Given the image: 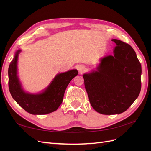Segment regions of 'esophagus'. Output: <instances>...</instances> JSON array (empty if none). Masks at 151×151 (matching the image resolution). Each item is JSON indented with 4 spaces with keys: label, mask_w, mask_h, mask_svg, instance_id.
Wrapping results in <instances>:
<instances>
[{
    "label": "esophagus",
    "mask_w": 151,
    "mask_h": 151,
    "mask_svg": "<svg viewBox=\"0 0 151 151\" xmlns=\"http://www.w3.org/2000/svg\"><path fill=\"white\" fill-rule=\"evenodd\" d=\"M84 70H85V68L84 66L80 65L78 67V70H79V72L80 73V74H82V73L84 72Z\"/></svg>",
    "instance_id": "esophagus-1"
}]
</instances>
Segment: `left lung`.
<instances>
[{
    "label": "left lung",
    "instance_id": "8db88e82",
    "mask_svg": "<svg viewBox=\"0 0 151 151\" xmlns=\"http://www.w3.org/2000/svg\"><path fill=\"white\" fill-rule=\"evenodd\" d=\"M114 55L101 59L98 70L84 74L89 102L97 112L115 115L125 111L141 89V64L130 45L113 39Z\"/></svg>",
    "mask_w": 151,
    "mask_h": 151
}]
</instances>
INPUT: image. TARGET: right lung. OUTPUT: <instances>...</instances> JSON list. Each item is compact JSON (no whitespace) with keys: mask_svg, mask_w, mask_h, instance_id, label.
<instances>
[{"mask_svg":"<svg viewBox=\"0 0 151 151\" xmlns=\"http://www.w3.org/2000/svg\"><path fill=\"white\" fill-rule=\"evenodd\" d=\"M20 52H16L9 67L8 84L12 97L25 111L33 115H45L56 111L62 103L67 86L78 72L72 70L58 74L42 93H26L21 89L17 76V61Z\"/></svg>","mask_w":151,"mask_h":151,"instance_id":"add662e5","label":"right lung"}]
</instances>
